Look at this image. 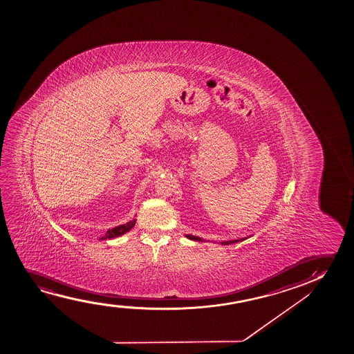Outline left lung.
I'll return each instance as SVG.
<instances>
[{
    "instance_id": "1",
    "label": "left lung",
    "mask_w": 354,
    "mask_h": 354,
    "mask_svg": "<svg viewBox=\"0 0 354 354\" xmlns=\"http://www.w3.org/2000/svg\"><path fill=\"white\" fill-rule=\"evenodd\" d=\"M186 237L191 239V241H203L202 238L197 237V236H194V234H185ZM252 237V236H248V237L239 238V239H232V241H225V242H220L218 244H221V245H228V244H234V243L242 242V241H245L247 238Z\"/></svg>"
}]
</instances>
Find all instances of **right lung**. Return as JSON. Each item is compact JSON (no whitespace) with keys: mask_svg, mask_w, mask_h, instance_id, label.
Segmentation results:
<instances>
[{"mask_svg":"<svg viewBox=\"0 0 354 354\" xmlns=\"http://www.w3.org/2000/svg\"><path fill=\"white\" fill-rule=\"evenodd\" d=\"M136 221V218H133V220L128 221V223H124V225H120V226H117V227L109 230L102 237L99 238V241H106V239H112V238L123 236L124 233L129 232L131 228L134 227Z\"/></svg>","mask_w":354,"mask_h":354,"instance_id":"right-lung-1","label":"right lung"}]
</instances>
